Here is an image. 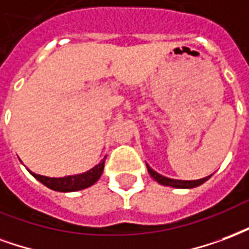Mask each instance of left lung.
Masks as SVG:
<instances>
[{"instance_id": "8db88e82", "label": "left lung", "mask_w": 249, "mask_h": 249, "mask_svg": "<svg viewBox=\"0 0 249 249\" xmlns=\"http://www.w3.org/2000/svg\"><path fill=\"white\" fill-rule=\"evenodd\" d=\"M147 170H148V174L151 175V178L158 182L159 184H163V186H168V187H174V188H194V187H197L203 184L210 179V177L203 178V179H197V180H177V179H170V178H166L158 174L157 171H154L151 167L147 164Z\"/></svg>"}]
</instances>
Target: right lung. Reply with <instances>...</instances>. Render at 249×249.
<instances>
[{"label": "right lung", "mask_w": 249, "mask_h": 249, "mask_svg": "<svg viewBox=\"0 0 249 249\" xmlns=\"http://www.w3.org/2000/svg\"><path fill=\"white\" fill-rule=\"evenodd\" d=\"M105 159L101 160V163H98L95 167H92L91 170L83 172V174H78V175H70V177L49 178L43 177V175H38V174H34L32 171L29 172L37 180L42 183L43 186L49 187L50 190L59 192L79 191V190H85L87 187L92 186L101 178L103 172V167H105Z\"/></svg>", "instance_id": "1"}]
</instances>
